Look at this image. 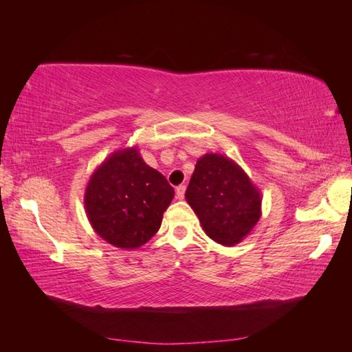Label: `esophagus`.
Returning a JSON list of instances; mask_svg holds the SVG:
<instances>
[{"instance_id": "34e87169", "label": "esophagus", "mask_w": 352, "mask_h": 352, "mask_svg": "<svg viewBox=\"0 0 352 352\" xmlns=\"http://www.w3.org/2000/svg\"><path fill=\"white\" fill-rule=\"evenodd\" d=\"M175 192H177V198L178 199H183L184 198V193H186V186L184 184L178 186V188L175 189Z\"/></svg>"}]
</instances>
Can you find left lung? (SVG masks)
I'll list each match as a JSON object with an SVG mask.
<instances>
[{"label": "left lung", "mask_w": 352, "mask_h": 352, "mask_svg": "<svg viewBox=\"0 0 352 352\" xmlns=\"http://www.w3.org/2000/svg\"><path fill=\"white\" fill-rule=\"evenodd\" d=\"M186 201L206 234L223 246L241 243L261 216L258 188L234 160L222 154L199 157Z\"/></svg>", "instance_id": "8db88e82"}]
</instances>
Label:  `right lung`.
<instances>
[{
	"mask_svg": "<svg viewBox=\"0 0 352 352\" xmlns=\"http://www.w3.org/2000/svg\"><path fill=\"white\" fill-rule=\"evenodd\" d=\"M174 189L138 146L116 149L89 178L85 208L94 231L122 250L145 245L162 226Z\"/></svg>",
	"mask_w": 352,
	"mask_h": 352,
	"instance_id": "1",
	"label": "right lung"
}]
</instances>
